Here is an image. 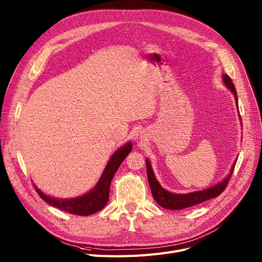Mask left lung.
<instances>
[{
    "mask_svg": "<svg viewBox=\"0 0 262 262\" xmlns=\"http://www.w3.org/2000/svg\"><path fill=\"white\" fill-rule=\"evenodd\" d=\"M222 81H223L224 85L234 94L235 101L237 104V110L239 112L237 92H236V89H235V85H234L232 79H230L226 74H224L222 76ZM238 115H239V119L241 121L240 113H238ZM240 125L242 126V122H240ZM236 162H237V159L235 160L234 164L232 165V168H230L228 174L222 181H220L217 184H214L213 186H210L203 190L188 192V193H174V192L164 189L161 186V184L159 183V181L157 180V178L155 176V172H153V169H152L150 161L148 159H146L147 177H148V182H149L152 195L160 206H162L166 209H171V210H180L183 208L191 207L196 204L205 202V201H207V200L217 198L225 189L230 177H232V174H233Z\"/></svg>",
    "mask_w": 262,
    "mask_h": 262,
    "instance_id": "obj_1",
    "label": "left lung"
}]
</instances>
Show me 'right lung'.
<instances>
[{
  "mask_svg": "<svg viewBox=\"0 0 262 262\" xmlns=\"http://www.w3.org/2000/svg\"><path fill=\"white\" fill-rule=\"evenodd\" d=\"M132 150V143L128 142L124 146L118 148L110 158L107 162L104 170L97 182L96 185L93 189H91L86 193L69 199H61V198H54L42 192L34 184V186L45 202L57 207L61 210L67 211L69 213L78 214V216H89V214H93L100 209H102L107 201H109V192L112 179L117 171L118 167L122 163L129 153Z\"/></svg>",
  "mask_w": 262,
  "mask_h": 262,
  "instance_id": "right-lung-1",
  "label": "right lung"
}]
</instances>
